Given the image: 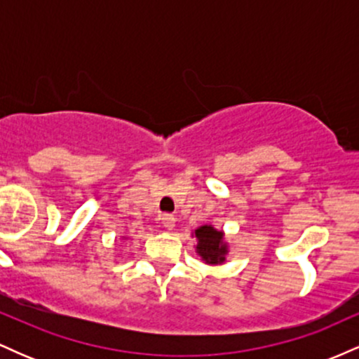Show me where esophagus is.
I'll use <instances>...</instances> for the list:
<instances>
[{"instance_id":"obj_1","label":"esophagus","mask_w":359,"mask_h":359,"mask_svg":"<svg viewBox=\"0 0 359 359\" xmlns=\"http://www.w3.org/2000/svg\"><path fill=\"white\" fill-rule=\"evenodd\" d=\"M162 222H163V226H165L167 229H174V226H175V217H174V214H163V216H162Z\"/></svg>"}]
</instances>
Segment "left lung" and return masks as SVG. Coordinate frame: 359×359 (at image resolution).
I'll return each instance as SVG.
<instances>
[{
	"mask_svg": "<svg viewBox=\"0 0 359 359\" xmlns=\"http://www.w3.org/2000/svg\"><path fill=\"white\" fill-rule=\"evenodd\" d=\"M196 238H197V251L205 259V263H216L224 262L226 253V245L222 243V233L216 231L212 226H201L199 229H196Z\"/></svg>",
	"mask_w": 359,
	"mask_h": 359,
	"instance_id": "obj_1",
	"label": "left lung"
}]
</instances>
